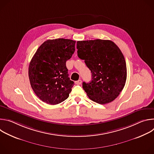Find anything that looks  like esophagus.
<instances>
[{
	"label": "esophagus",
	"mask_w": 154,
	"mask_h": 154,
	"mask_svg": "<svg viewBox=\"0 0 154 154\" xmlns=\"http://www.w3.org/2000/svg\"><path fill=\"white\" fill-rule=\"evenodd\" d=\"M75 83L76 85H81L82 84V80H79L77 81H75Z\"/></svg>",
	"instance_id": "1"
}]
</instances>
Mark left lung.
<instances>
[{
  "instance_id": "left-lung-1",
  "label": "left lung",
  "mask_w": 154,
  "mask_h": 154,
  "mask_svg": "<svg viewBox=\"0 0 154 154\" xmlns=\"http://www.w3.org/2000/svg\"><path fill=\"white\" fill-rule=\"evenodd\" d=\"M78 57L85 60L91 75L83 88L93 101L105 104L114 100L123 90L127 79L124 57L110 40L95 39L77 42Z\"/></svg>"
}]
</instances>
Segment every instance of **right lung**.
Listing matches in <instances>:
<instances>
[{
    "instance_id": "add662e5",
    "label": "right lung",
    "mask_w": 154,
    "mask_h": 154,
    "mask_svg": "<svg viewBox=\"0 0 154 154\" xmlns=\"http://www.w3.org/2000/svg\"><path fill=\"white\" fill-rule=\"evenodd\" d=\"M75 41L63 38L48 39L37 49L29 68L31 86L36 95L49 105L65 100L74 86L66 62L75 52Z\"/></svg>"
}]
</instances>
